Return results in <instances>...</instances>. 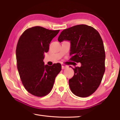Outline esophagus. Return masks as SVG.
<instances>
[{
    "label": "esophagus",
    "instance_id": "obj_1",
    "mask_svg": "<svg viewBox=\"0 0 120 120\" xmlns=\"http://www.w3.org/2000/svg\"><path fill=\"white\" fill-rule=\"evenodd\" d=\"M61 65H61V66H62V69H63V70L66 69V68H68V66L66 65H65V64H62Z\"/></svg>",
    "mask_w": 120,
    "mask_h": 120
}]
</instances>
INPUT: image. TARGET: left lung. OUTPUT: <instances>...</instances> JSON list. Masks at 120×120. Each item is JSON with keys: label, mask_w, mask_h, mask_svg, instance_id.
<instances>
[{"label": "left lung", "mask_w": 120, "mask_h": 120, "mask_svg": "<svg viewBox=\"0 0 120 120\" xmlns=\"http://www.w3.org/2000/svg\"><path fill=\"white\" fill-rule=\"evenodd\" d=\"M58 40L70 41L71 60L81 63L80 67L73 68L74 75L68 81L71 91L81 98L91 95L100 85L105 71V52L100 34L93 27L78 25L63 30Z\"/></svg>", "instance_id": "8db88e82"}]
</instances>
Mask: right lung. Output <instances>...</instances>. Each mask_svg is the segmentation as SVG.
I'll return each mask as SVG.
<instances>
[{"mask_svg":"<svg viewBox=\"0 0 120 120\" xmlns=\"http://www.w3.org/2000/svg\"><path fill=\"white\" fill-rule=\"evenodd\" d=\"M59 31L33 27L25 30L18 41L17 70L25 88L34 96L42 97L49 93L61 70L60 63L49 66L44 65L43 61L50 42Z\"/></svg>","mask_w":120,"mask_h":120,"instance_id":"add662e5","label":"right lung"}]
</instances>
